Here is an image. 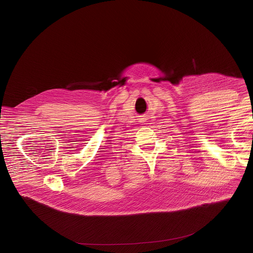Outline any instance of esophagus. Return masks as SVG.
I'll use <instances>...</instances> for the list:
<instances>
[{"instance_id":"1","label":"esophagus","mask_w":253,"mask_h":253,"mask_svg":"<svg viewBox=\"0 0 253 253\" xmlns=\"http://www.w3.org/2000/svg\"><path fill=\"white\" fill-rule=\"evenodd\" d=\"M143 118H144V117H143Z\"/></svg>"}]
</instances>
